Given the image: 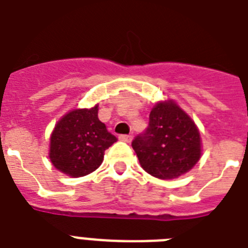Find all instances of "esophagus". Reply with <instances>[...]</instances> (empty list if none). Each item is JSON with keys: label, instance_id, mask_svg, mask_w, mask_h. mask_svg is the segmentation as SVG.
I'll return each mask as SVG.
<instances>
[{"label": "esophagus", "instance_id": "obj_1", "mask_svg": "<svg viewBox=\"0 0 248 248\" xmlns=\"http://www.w3.org/2000/svg\"><path fill=\"white\" fill-rule=\"evenodd\" d=\"M119 139L120 140H123V142L129 143L130 140H132V136H130V134H122V136L119 137Z\"/></svg>", "mask_w": 248, "mask_h": 248}]
</instances>
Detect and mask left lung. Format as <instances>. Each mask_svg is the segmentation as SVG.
<instances>
[{
  "instance_id": "1",
  "label": "left lung",
  "mask_w": 248,
  "mask_h": 248,
  "mask_svg": "<svg viewBox=\"0 0 248 248\" xmlns=\"http://www.w3.org/2000/svg\"><path fill=\"white\" fill-rule=\"evenodd\" d=\"M143 170L170 180L193 169L202 155L195 123L173 101L159 102L149 114L148 126L132 142Z\"/></svg>"
}]
</instances>
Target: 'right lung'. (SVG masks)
<instances>
[{
  "label": "right lung",
  "mask_w": 248,
  "mask_h": 248,
  "mask_svg": "<svg viewBox=\"0 0 248 248\" xmlns=\"http://www.w3.org/2000/svg\"><path fill=\"white\" fill-rule=\"evenodd\" d=\"M97 111V105L73 110L57 123L49 157L61 172L72 177L89 175L99 169L106 149L118 140L100 122Z\"/></svg>",
  "instance_id": "1"
}]
</instances>
